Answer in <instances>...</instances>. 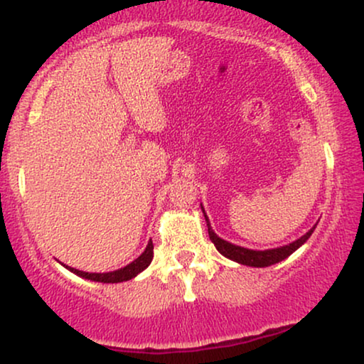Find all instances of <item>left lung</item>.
Here are the masks:
<instances>
[{
  "label": "left lung",
  "instance_id": "1",
  "mask_svg": "<svg viewBox=\"0 0 364 364\" xmlns=\"http://www.w3.org/2000/svg\"><path fill=\"white\" fill-rule=\"evenodd\" d=\"M203 215H205V210H203ZM205 220L208 228V236H210L212 243L215 245L217 252L224 255V257L229 258V260L241 263V265H248V267H269V265H274V263L282 262L284 258H287L291 253H294L299 246L306 243L308 237H310L311 232L315 231V225H313L310 231H308L304 236L299 237V240L292 241V243L286 246H281V248L263 250V252H260V250H248V248H243V246H237V245L229 243V241H224L223 237H219L214 231H212L207 215H205Z\"/></svg>",
  "mask_w": 364,
  "mask_h": 364
}]
</instances>
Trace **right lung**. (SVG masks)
I'll list each match as a JSON object with an SVG mask.
<instances>
[{"label": "right lung", "instance_id": "add662e5", "mask_svg": "<svg viewBox=\"0 0 364 364\" xmlns=\"http://www.w3.org/2000/svg\"><path fill=\"white\" fill-rule=\"evenodd\" d=\"M154 258V245H152V240L149 241L147 248H145V252L140 255L136 260H133L132 263H128L127 267H123V269L119 270H114V272H106V274H90V272H83V270H77V269H72V267H66V269L70 270V272L80 275L83 279H89V281H94V282H104V284H114V282H123V281H129V279L136 277L141 270H145L147 267L150 265V262H152Z\"/></svg>", "mask_w": 364, "mask_h": 364}]
</instances>
